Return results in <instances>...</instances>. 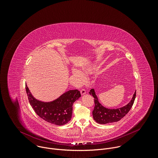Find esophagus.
Listing matches in <instances>:
<instances>
[{
    "label": "esophagus",
    "instance_id": "esophagus-1",
    "mask_svg": "<svg viewBox=\"0 0 158 158\" xmlns=\"http://www.w3.org/2000/svg\"><path fill=\"white\" fill-rule=\"evenodd\" d=\"M80 92H81V94L82 95H84V94H85L86 93V92H85V89H81V91H80Z\"/></svg>",
    "mask_w": 158,
    "mask_h": 158
}]
</instances>
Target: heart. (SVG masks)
I'll use <instances>...</instances> for the list:
<instances>
[{"label": "heart", "instance_id": "b5f03b06", "mask_svg": "<svg viewBox=\"0 0 158 158\" xmlns=\"http://www.w3.org/2000/svg\"><path fill=\"white\" fill-rule=\"evenodd\" d=\"M74 74L76 75V76L77 77L78 79H82L84 77L83 74H82L81 71H79L75 70V71H74Z\"/></svg>", "mask_w": 158, "mask_h": 158}]
</instances>
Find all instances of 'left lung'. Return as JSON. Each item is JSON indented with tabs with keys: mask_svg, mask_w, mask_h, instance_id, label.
Masks as SVG:
<instances>
[{
	"mask_svg": "<svg viewBox=\"0 0 158 158\" xmlns=\"http://www.w3.org/2000/svg\"><path fill=\"white\" fill-rule=\"evenodd\" d=\"M89 93L94 97L95 104L94 110H93L94 119L98 123L103 124L118 122L123 118L131 109L136 95V91L134 93L131 102L126 106L116 109H109L103 107L99 102L98 99L93 89L90 90Z\"/></svg>",
	"mask_w": 158,
	"mask_h": 158,
	"instance_id": "8db88e82",
	"label": "left lung"
}]
</instances>
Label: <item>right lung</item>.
Segmentation results:
<instances>
[{"mask_svg":"<svg viewBox=\"0 0 158 158\" xmlns=\"http://www.w3.org/2000/svg\"><path fill=\"white\" fill-rule=\"evenodd\" d=\"M26 90L35 113L44 121L57 126L64 125L71 120L73 103L81 96L78 90H70L52 102H43L34 98L27 84Z\"/></svg>","mask_w":158,"mask_h":158,"instance_id":"obj_1","label":"right lung"}]
</instances>
